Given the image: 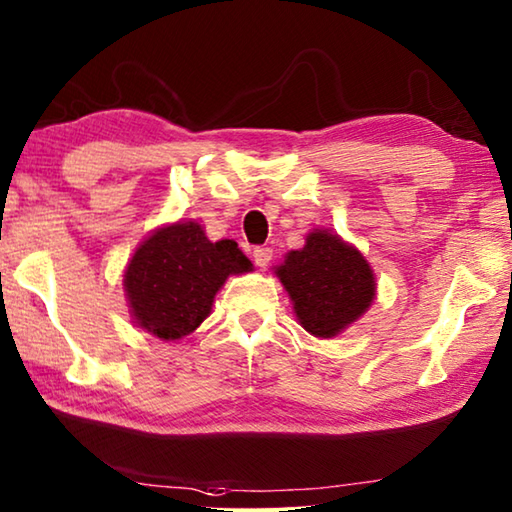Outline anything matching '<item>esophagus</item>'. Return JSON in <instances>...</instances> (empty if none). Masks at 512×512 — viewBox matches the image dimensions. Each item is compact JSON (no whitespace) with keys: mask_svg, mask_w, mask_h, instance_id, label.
I'll list each match as a JSON object with an SVG mask.
<instances>
[{"mask_svg":"<svg viewBox=\"0 0 512 512\" xmlns=\"http://www.w3.org/2000/svg\"><path fill=\"white\" fill-rule=\"evenodd\" d=\"M271 259H273V250L268 248V246H257V248L253 250V262H255L259 268H266L268 264H271Z\"/></svg>","mask_w":512,"mask_h":512,"instance_id":"esophagus-1","label":"esophagus"}]
</instances>
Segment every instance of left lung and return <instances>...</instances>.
I'll return each mask as SVG.
<instances>
[{
	"mask_svg": "<svg viewBox=\"0 0 512 512\" xmlns=\"http://www.w3.org/2000/svg\"><path fill=\"white\" fill-rule=\"evenodd\" d=\"M273 273L291 297L297 322L315 338L340 336L376 300V275L365 255L324 228H313Z\"/></svg>",
	"mask_w": 512,
	"mask_h": 512,
	"instance_id": "1",
	"label": "left lung"
}]
</instances>
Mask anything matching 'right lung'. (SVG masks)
<instances>
[{
  "label": "right lung",
  "instance_id": "right-lung-1",
  "mask_svg": "<svg viewBox=\"0 0 512 512\" xmlns=\"http://www.w3.org/2000/svg\"><path fill=\"white\" fill-rule=\"evenodd\" d=\"M253 271L237 241H210L197 221H174L152 230L123 273L132 322L161 340H181L212 311L230 275Z\"/></svg>",
  "mask_w": 512,
  "mask_h": 512
}]
</instances>
